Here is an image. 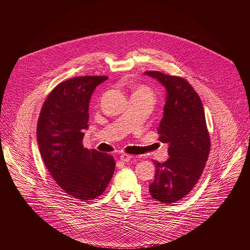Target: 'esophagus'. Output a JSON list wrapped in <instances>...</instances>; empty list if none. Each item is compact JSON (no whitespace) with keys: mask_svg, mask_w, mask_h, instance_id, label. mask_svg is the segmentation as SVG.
I'll return each instance as SVG.
<instances>
[{"mask_svg":"<svg viewBox=\"0 0 250 250\" xmlns=\"http://www.w3.org/2000/svg\"><path fill=\"white\" fill-rule=\"evenodd\" d=\"M132 158V156L131 155H128V154H122L121 156H120V160L121 161H123V162H128V161H130V159Z\"/></svg>","mask_w":250,"mask_h":250,"instance_id":"obj_1","label":"esophagus"}]
</instances>
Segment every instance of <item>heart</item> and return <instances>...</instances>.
<instances>
[{
	"label": "heart",
	"mask_w": 250,
	"mask_h": 250,
	"mask_svg": "<svg viewBox=\"0 0 250 250\" xmlns=\"http://www.w3.org/2000/svg\"><path fill=\"white\" fill-rule=\"evenodd\" d=\"M136 92H143V93H147V94H150V95H151L150 90H149V89H147V88H145V87H141V88H139Z\"/></svg>",
	"instance_id": "b5f03b06"
}]
</instances>
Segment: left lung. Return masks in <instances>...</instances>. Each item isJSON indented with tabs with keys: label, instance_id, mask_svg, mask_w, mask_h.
Returning a JSON list of instances; mask_svg holds the SVG:
<instances>
[{
	"label": "left lung",
	"instance_id": "8db88e82",
	"mask_svg": "<svg viewBox=\"0 0 250 250\" xmlns=\"http://www.w3.org/2000/svg\"><path fill=\"white\" fill-rule=\"evenodd\" d=\"M166 89L163 118L157 128L159 140L168 143L169 158L155 164L151 196L166 204L183 199L198 182L210 152V136L200 97L179 76L145 71Z\"/></svg>",
	"mask_w": 250,
	"mask_h": 250
}]
</instances>
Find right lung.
I'll list each match as a JSON object with an SVG mask.
<instances>
[{"label":"right lung","mask_w":250,"mask_h":250,"mask_svg":"<svg viewBox=\"0 0 250 250\" xmlns=\"http://www.w3.org/2000/svg\"><path fill=\"white\" fill-rule=\"evenodd\" d=\"M107 79L79 76L60 83L46 99L37 124V142L47 170L67 195L80 201L99 197L115 171L113 156L82 145L90 98Z\"/></svg>","instance_id":"obj_1"}]
</instances>
